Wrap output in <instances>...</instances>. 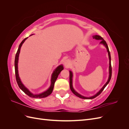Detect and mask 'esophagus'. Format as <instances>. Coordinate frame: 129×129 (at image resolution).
Segmentation results:
<instances>
[{
	"label": "esophagus",
	"instance_id": "esophagus-1",
	"mask_svg": "<svg viewBox=\"0 0 129 129\" xmlns=\"http://www.w3.org/2000/svg\"><path fill=\"white\" fill-rule=\"evenodd\" d=\"M64 66L66 68H68L70 66V61L69 60H66L64 61Z\"/></svg>",
	"mask_w": 129,
	"mask_h": 129
}]
</instances>
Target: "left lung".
<instances>
[{"label": "left lung", "instance_id": "1", "mask_svg": "<svg viewBox=\"0 0 129 129\" xmlns=\"http://www.w3.org/2000/svg\"><path fill=\"white\" fill-rule=\"evenodd\" d=\"M93 39H95L96 40H101V41L100 42V44H103L105 47L107 48V51L108 53V55H109V78H108V81L105 83L104 86L100 90L97 92L96 94H95V95H93L91 97H84L83 96H82L81 95L79 94V93L77 92L74 89L73 87V73L71 71H69V85H70V88H71V90H72V91L73 92V93H74V95H75L76 96L80 97L81 99H94L96 97H97V96H99L100 94H101V93L103 91V90H104V89L105 88V87L107 86V84L109 83V82H110V80H111V75H112V68H111V56H110V52H109V48H108V45L107 44L106 41H105L100 36H97V35H96V36H93L92 37Z\"/></svg>", "mask_w": 129, "mask_h": 129}]
</instances>
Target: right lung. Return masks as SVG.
<instances>
[{"instance_id": "1", "label": "right lung", "mask_w": 129, "mask_h": 129, "mask_svg": "<svg viewBox=\"0 0 129 129\" xmlns=\"http://www.w3.org/2000/svg\"><path fill=\"white\" fill-rule=\"evenodd\" d=\"M28 38H26L24 39V40L22 41V42L20 43V45L19 46L18 49L17 50V52L16 53V55H15V61H14V67H15V78H16V80H17V82L18 83V85L19 87L22 90L24 91L26 95H28V96L32 97V98H34V99H41V98H45V97H47L49 95H50L52 93L53 90L54 88V83H55V81L57 79V78L58 77V75H59V74L60 72L63 69V67L62 65H60L58 66V67L55 69V71H54L52 75V77H51V84H50V86L49 88V89L46 90V91L39 93V94H36L34 95L33 94L32 92H30L28 89H27L25 86L21 82V81L20 79V77L19 76V74H18V59H19V53H20V48L22 46V45L23 43L25 42V41Z\"/></svg>"}]
</instances>
